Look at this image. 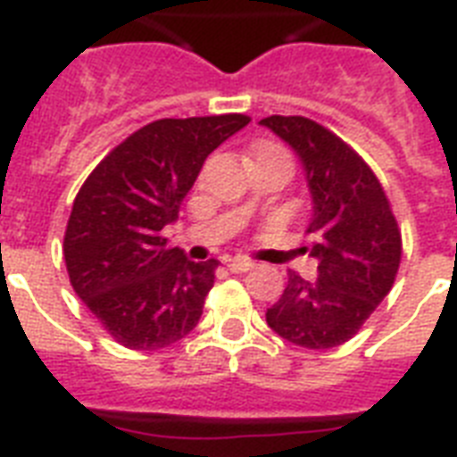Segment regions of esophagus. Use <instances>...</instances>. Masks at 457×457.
<instances>
[{"mask_svg": "<svg viewBox=\"0 0 457 457\" xmlns=\"http://www.w3.org/2000/svg\"><path fill=\"white\" fill-rule=\"evenodd\" d=\"M253 268V263L251 261H246V258H232V261H228V270L229 272H246Z\"/></svg>", "mask_w": 457, "mask_h": 457, "instance_id": "1", "label": "esophagus"}]
</instances>
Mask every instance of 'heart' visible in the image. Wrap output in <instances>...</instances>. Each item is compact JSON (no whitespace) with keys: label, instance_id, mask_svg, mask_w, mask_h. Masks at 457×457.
Returning <instances> with one entry per match:
<instances>
[{"label":"heart","instance_id":"1","mask_svg":"<svg viewBox=\"0 0 457 457\" xmlns=\"http://www.w3.org/2000/svg\"><path fill=\"white\" fill-rule=\"evenodd\" d=\"M256 152H285V149H282V146H278V145H263V146H258Z\"/></svg>","mask_w":457,"mask_h":457}]
</instances>
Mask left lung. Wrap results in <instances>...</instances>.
<instances>
[{
  "mask_svg": "<svg viewBox=\"0 0 457 457\" xmlns=\"http://www.w3.org/2000/svg\"><path fill=\"white\" fill-rule=\"evenodd\" d=\"M270 128L301 158L312 196L311 244L318 279L289 272L265 320L296 346L327 351L353 339L391 292L401 265V229L379 179L334 132L303 116H270Z\"/></svg>",
  "mask_w": 457,
  "mask_h": 457,
  "instance_id": "obj_1",
  "label": "left lung"
}]
</instances>
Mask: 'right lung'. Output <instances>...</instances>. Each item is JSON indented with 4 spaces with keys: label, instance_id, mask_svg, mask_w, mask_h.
Masks as SVG:
<instances>
[{
    "label": "right lung",
    "instance_id": "right-lung-1",
    "mask_svg": "<svg viewBox=\"0 0 457 457\" xmlns=\"http://www.w3.org/2000/svg\"><path fill=\"white\" fill-rule=\"evenodd\" d=\"M249 120L242 113L154 120L80 187L63 237L68 278L120 346L165 348L199 322L218 261H189L168 246L163 228L178 218L208 154Z\"/></svg>",
    "mask_w": 457,
    "mask_h": 457
}]
</instances>
